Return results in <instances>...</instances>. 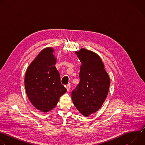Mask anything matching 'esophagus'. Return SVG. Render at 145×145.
<instances>
[{
    "label": "esophagus",
    "instance_id": "1",
    "mask_svg": "<svg viewBox=\"0 0 145 145\" xmlns=\"http://www.w3.org/2000/svg\"><path fill=\"white\" fill-rule=\"evenodd\" d=\"M66 88H67V91H70V89H71V86L69 84L67 85L66 86Z\"/></svg>",
    "mask_w": 145,
    "mask_h": 145
}]
</instances>
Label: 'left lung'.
<instances>
[{
    "label": "left lung",
    "mask_w": 145,
    "mask_h": 145,
    "mask_svg": "<svg viewBox=\"0 0 145 145\" xmlns=\"http://www.w3.org/2000/svg\"><path fill=\"white\" fill-rule=\"evenodd\" d=\"M81 63L80 82L72 92V99L77 110L85 116L96 112L105 101L110 79L100 57L86 49L75 52Z\"/></svg>",
    "instance_id": "8db88e82"
}]
</instances>
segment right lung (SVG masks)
Returning <instances> with one entry per match:
<instances>
[{"mask_svg":"<svg viewBox=\"0 0 145 145\" xmlns=\"http://www.w3.org/2000/svg\"><path fill=\"white\" fill-rule=\"evenodd\" d=\"M53 52L52 48L41 51L27 68L25 77L29 100L37 110L44 112L53 109L61 96L67 92L55 67L56 58Z\"/></svg>","mask_w":145,"mask_h":145,"instance_id":"right-lung-1","label":"right lung"}]
</instances>
